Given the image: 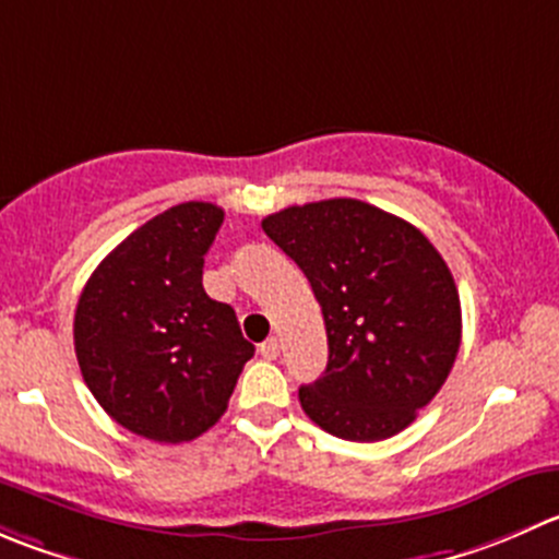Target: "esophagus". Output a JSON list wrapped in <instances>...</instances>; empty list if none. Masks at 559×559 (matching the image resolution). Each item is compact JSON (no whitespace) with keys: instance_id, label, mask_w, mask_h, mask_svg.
<instances>
[{"instance_id":"obj_1","label":"esophagus","mask_w":559,"mask_h":559,"mask_svg":"<svg viewBox=\"0 0 559 559\" xmlns=\"http://www.w3.org/2000/svg\"><path fill=\"white\" fill-rule=\"evenodd\" d=\"M259 355H262L264 360H275V357L281 355V344H278V338H267V341H262V344H259Z\"/></svg>"}]
</instances>
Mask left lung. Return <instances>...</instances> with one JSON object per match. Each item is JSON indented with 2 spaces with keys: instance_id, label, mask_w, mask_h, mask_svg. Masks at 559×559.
I'll list each match as a JSON object with an SVG mask.
<instances>
[{
  "instance_id": "obj_1",
  "label": "left lung",
  "mask_w": 559,
  "mask_h": 559,
  "mask_svg": "<svg viewBox=\"0 0 559 559\" xmlns=\"http://www.w3.org/2000/svg\"><path fill=\"white\" fill-rule=\"evenodd\" d=\"M262 229L322 306L328 368L300 388L306 415L352 442L404 431L440 393L462 344L445 259L424 231L357 199L286 207Z\"/></svg>"
}]
</instances>
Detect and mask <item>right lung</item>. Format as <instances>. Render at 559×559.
<instances>
[{
	"mask_svg": "<svg viewBox=\"0 0 559 559\" xmlns=\"http://www.w3.org/2000/svg\"><path fill=\"white\" fill-rule=\"evenodd\" d=\"M224 210L186 202L124 237L86 281L73 341L97 404L139 437L191 442L226 412L253 344L202 286Z\"/></svg>",
	"mask_w": 559,
	"mask_h": 559,
	"instance_id": "right-lung-1",
	"label": "right lung"
}]
</instances>
